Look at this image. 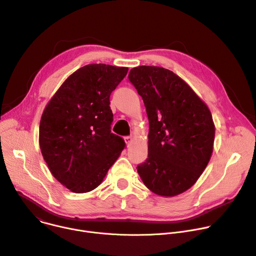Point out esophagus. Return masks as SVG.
I'll list each match as a JSON object with an SVG mask.
<instances>
[{"label": "esophagus", "mask_w": 256, "mask_h": 256, "mask_svg": "<svg viewBox=\"0 0 256 256\" xmlns=\"http://www.w3.org/2000/svg\"><path fill=\"white\" fill-rule=\"evenodd\" d=\"M124 142L126 143V145H128V147L130 145V143L132 142V136H126V138H124Z\"/></svg>", "instance_id": "obj_1"}]
</instances>
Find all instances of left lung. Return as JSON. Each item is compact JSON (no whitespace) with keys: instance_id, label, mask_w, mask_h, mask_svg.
I'll return each mask as SVG.
<instances>
[{"instance_id":"left-lung-1","label":"left lung","mask_w":256,"mask_h":256,"mask_svg":"<svg viewBox=\"0 0 256 256\" xmlns=\"http://www.w3.org/2000/svg\"><path fill=\"white\" fill-rule=\"evenodd\" d=\"M128 80L144 101L148 158L138 166L146 187L172 197L190 189L206 168L214 142V124L206 104L180 78L164 67L138 66Z\"/></svg>"}]
</instances>
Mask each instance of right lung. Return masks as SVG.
<instances>
[{
	"label": "right lung",
	"instance_id": "obj_1",
	"mask_svg": "<svg viewBox=\"0 0 256 256\" xmlns=\"http://www.w3.org/2000/svg\"><path fill=\"white\" fill-rule=\"evenodd\" d=\"M128 67L88 64L69 76L46 106L40 124V147L54 178L74 193L102 182L126 147L111 132L110 95Z\"/></svg>",
	"mask_w": 256,
	"mask_h": 256
}]
</instances>
